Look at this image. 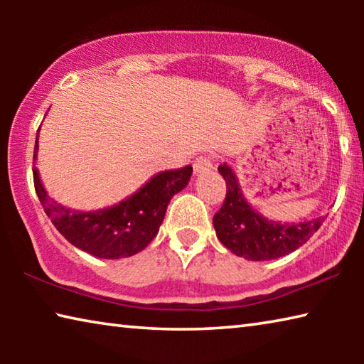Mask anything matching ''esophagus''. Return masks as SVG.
<instances>
[{
    "instance_id": "34e87169",
    "label": "esophagus",
    "mask_w": 364,
    "mask_h": 364,
    "mask_svg": "<svg viewBox=\"0 0 364 364\" xmlns=\"http://www.w3.org/2000/svg\"><path fill=\"white\" fill-rule=\"evenodd\" d=\"M193 167H194V171H196V173H200V171L212 170V168H213L212 159H210V157H204V156H202V157H197V159L194 160Z\"/></svg>"
}]
</instances>
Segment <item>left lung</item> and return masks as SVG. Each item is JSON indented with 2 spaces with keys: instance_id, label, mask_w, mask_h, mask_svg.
Instances as JSON below:
<instances>
[{
  "instance_id": "obj_1",
  "label": "left lung",
  "mask_w": 364,
  "mask_h": 364,
  "mask_svg": "<svg viewBox=\"0 0 364 364\" xmlns=\"http://www.w3.org/2000/svg\"><path fill=\"white\" fill-rule=\"evenodd\" d=\"M218 171L226 181V197L213 215V226L221 244L232 254L255 262L287 255L304 245L326 220L319 217L289 225L264 218L244 199L231 168L225 164Z\"/></svg>"
}]
</instances>
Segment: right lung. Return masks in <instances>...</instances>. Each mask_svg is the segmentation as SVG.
I'll return each instance as SVG.
<instances>
[{"label":"right lung","mask_w":364,"mask_h":364,"mask_svg":"<svg viewBox=\"0 0 364 364\" xmlns=\"http://www.w3.org/2000/svg\"><path fill=\"white\" fill-rule=\"evenodd\" d=\"M191 175V165L160 171L119 205L97 212L70 210L54 202L41 186L36 168L33 184L48 218L67 241L95 257L122 258L138 254L157 236L170 199L186 186Z\"/></svg>","instance_id":"1"}]
</instances>
